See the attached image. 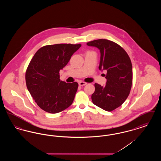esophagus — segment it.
I'll return each instance as SVG.
<instances>
[{"label":"esophagus","mask_w":161,"mask_h":161,"mask_svg":"<svg viewBox=\"0 0 161 161\" xmlns=\"http://www.w3.org/2000/svg\"><path fill=\"white\" fill-rule=\"evenodd\" d=\"M78 84H79V86H83L86 85L87 83H85L84 81H80V82L78 83Z\"/></svg>","instance_id":"obj_1"}]
</instances>
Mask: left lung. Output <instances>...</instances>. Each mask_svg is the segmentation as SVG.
<instances>
[{"label": "left lung", "mask_w": 161, "mask_h": 161, "mask_svg": "<svg viewBox=\"0 0 161 161\" xmlns=\"http://www.w3.org/2000/svg\"><path fill=\"white\" fill-rule=\"evenodd\" d=\"M97 47L100 52L99 69L106 70L105 86L95 83L92 95L93 103L108 112L119 107L127 99L132 84V65L125 50L115 42L98 39L87 43Z\"/></svg>", "instance_id": "obj_1"}]
</instances>
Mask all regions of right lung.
Wrapping results in <instances>:
<instances>
[{"label":"right lung","instance_id":"add662e5","mask_svg":"<svg viewBox=\"0 0 161 161\" xmlns=\"http://www.w3.org/2000/svg\"><path fill=\"white\" fill-rule=\"evenodd\" d=\"M81 46L80 44L47 45L39 49L32 58L25 75L26 86L43 110L57 114L73 103L78 84L61 81L59 72Z\"/></svg>","mask_w":161,"mask_h":161}]
</instances>
